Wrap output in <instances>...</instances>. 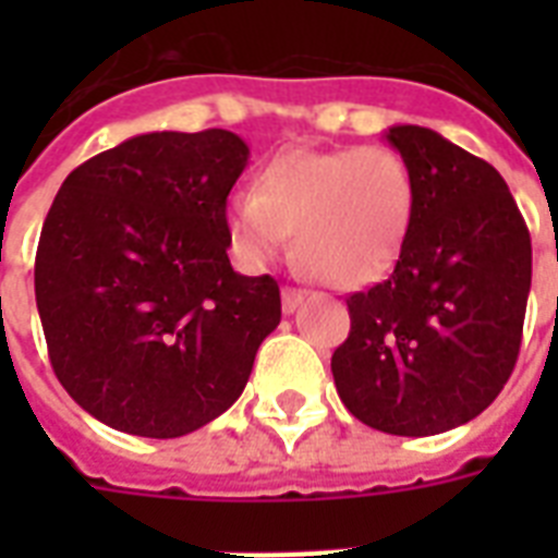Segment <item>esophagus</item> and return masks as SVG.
Listing matches in <instances>:
<instances>
[{"label": "esophagus", "mask_w": 558, "mask_h": 558, "mask_svg": "<svg viewBox=\"0 0 558 558\" xmlns=\"http://www.w3.org/2000/svg\"><path fill=\"white\" fill-rule=\"evenodd\" d=\"M304 298H306L304 289L283 287V292H280V304H283V313H295L298 306L304 304Z\"/></svg>", "instance_id": "34e87169"}]
</instances>
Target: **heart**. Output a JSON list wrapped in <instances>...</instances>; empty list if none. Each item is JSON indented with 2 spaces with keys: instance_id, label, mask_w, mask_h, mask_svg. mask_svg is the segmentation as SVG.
I'll return each instance as SVG.
<instances>
[{
  "instance_id": "heart-1",
  "label": "heart",
  "mask_w": 558,
  "mask_h": 558,
  "mask_svg": "<svg viewBox=\"0 0 558 558\" xmlns=\"http://www.w3.org/2000/svg\"><path fill=\"white\" fill-rule=\"evenodd\" d=\"M416 217V179L390 147L280 153L254 193L228 202V231L248 263H266L295 234V254L339 289L379 280L405 248Z\"/></svg>"
}]
</instances>
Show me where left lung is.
Segmentation results:
<instances>
[{"instance_id":"obj_1","label":"left lung","mask_w":558,"mask_h":558,"mask_svg":"<svg viewBox=\"0 0 558 558\" xmlns=\"http://www.w3.org/2000/svg\"><path fill=\"white\" fill-rule=\"evenodd\" d=\"M385 138L414 173L416 217L388 280L348 298L350 336L330 367L356 420L428 437L475 420L510 379L533 248L489 161L425 126Z\"/></svg>"}]
</instances>
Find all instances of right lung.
<instances>
[{"label":"right lung","mask_w":558,"mask_h":558,"mask_svg":"<svg viewBox=\"0 0 558 558\" xmlns=\"http://www.w3.org/2000/svg\"><path fill=\"white\" fill-rule=\"evenodd\" d=\"M248 161L228 130L147 133L65 177L34 263L48 359L95 420L182 437L243 393L280 289L228 260L226 202Z\"/></svg>","instance_id":"1"}]
</instances>
